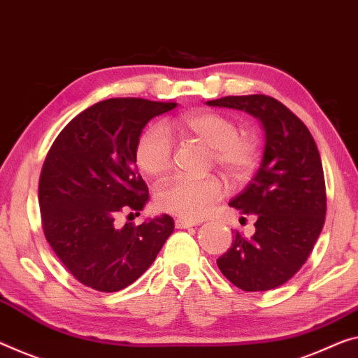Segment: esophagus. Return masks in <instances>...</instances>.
Wrapping results in <instances>:
<instances>
[{"instance_id":"1","label":"esophagus","mask_w":358,"mask_h":358,"mask_svg":"<svg viewBox=\"0 0 358 358\" xmlns=\"http://www.w3.org/2000/svg\"><path fill=\"white\" fill-rule=\"evenodd\" d=\"M198 222L195 221H185V219H176L174 221V225L176 229H189V227H194V225H196Z\"/></svg>"}]
</instances>
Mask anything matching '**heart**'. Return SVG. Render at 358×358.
I'll return each instance as SVG.
<instances>
[{
    "label": "heart",
    "mask_w": 358,
    "mask_h": 358,
    "mask_svg": "<svg viewBox=\"0 0 358 358\" xmlns=\"http://www.w3.org/2000/svg\"><path fill=\"white\" fill-rule=\"evenodd\" d=\"M185 139L211 148V157L230 184L248 180L259 160V142L252 134H238V126L227 115L213 110H196L180 115L171 123ZM136 160L142 171L162 178L173 166V144L160 126H150L141 134L136 145ZM222 195L219 179L176 178L157 194V205L163 211L195 221L211 210Z\"/></svg>",
    "instance_id": "heart-1"
}]
</instances>
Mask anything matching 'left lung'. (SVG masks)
<instances>
[{
    "label": "left lung",
    "mask_w": 358,
    "mask_h": 358,
    "mask_svg": "<svg viewBox=\"0 0 358 358\" xmlns=\"http://www.w3.org/2000/svg\"><path fill=\"white\" fill-rule=\"evenodd\" d=\"M206 103L245 110L262 124L266 145L261 166L229 203L245 216L255 214L256 232L251 238L236 232L217 267L236 288L273 289L304 266L325 224L320 153L307 126L271 96H227Z\"/></svg>",
    "instance_id": "obj_1"
}]
</instances>
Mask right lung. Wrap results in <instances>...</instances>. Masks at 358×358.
<instances>
[{
	"instance_id": "1",
	"label": "right lung",
	"mask_w": 358,
	"mask_h": 358,
	"mask_svg": "<svg viewBox=\"0 0 358 358\" xmlns=\"http://www.w3.org/2000/svg\"><path fill=\"white\" fill-rule=\"evenodd\" d=\"M176 106L107 99L76 115L49 148L38 185L43 232L85 287L103 293L129 287L173 234L168 214L123 227L117 217L144 210L148 189L136 166L137 141L153 117Z\"/></svg>"
}]
</instances>
